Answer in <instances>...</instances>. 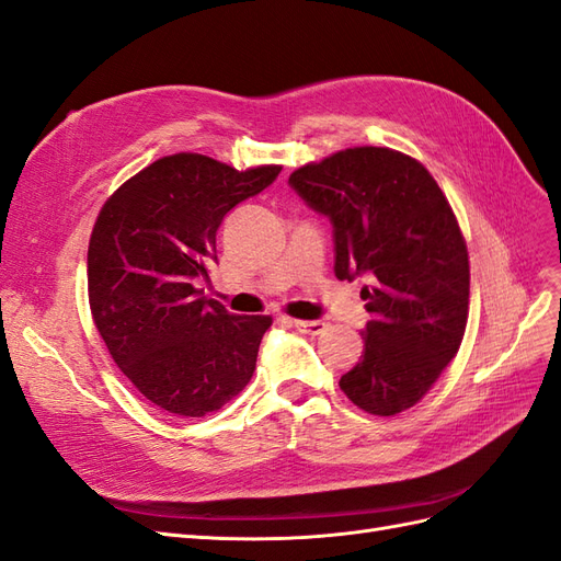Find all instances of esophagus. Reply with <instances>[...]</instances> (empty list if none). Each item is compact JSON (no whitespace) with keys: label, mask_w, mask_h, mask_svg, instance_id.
<instances>
[{"label":"esophagus","mask_w":561,"mask_h":561,"mask_svg":"<svg viewBox=\"0 0 561 561\" xmlns=\"http://www.w3.org/2000/svg\"><path fill=\"white\" fill-rule=\"evenodd\" d=\"M294 327L300 333H310V335H319V333H324V329H327V324L319 322V319H294Z\"/></svg>","instance_id":"esophagus-1"}]
</instances>
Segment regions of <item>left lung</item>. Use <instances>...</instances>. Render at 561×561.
<instances>
[{"label": "left lung", "instance_id": "left-lung-1", "mask_svg": "<svg viewBox=\"0 0 561 561\" xmlns=\"http://www.w3.org/2000/svg\"><path fill=\"white\" fill-rule=\"evenodd\" d=\"M289 185L333 226V272L366 277L364 355L341 390L366 413L421 402L460 347L470 306L468 247L444 192L413 157L347 148L291 173Z\"/></svg>", "mask_w": 561, "mask_h": 561}]
</instances>
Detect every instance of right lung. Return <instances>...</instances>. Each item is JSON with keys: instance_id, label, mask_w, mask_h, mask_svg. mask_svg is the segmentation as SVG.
Segmentation results:
<instances>
[{"instance_id": "1", "label": "right lung", "mask_w": 561, "mask_h": 561, "mask_svg": "<svg viewBox=\"0 0 561 561\" xmlns=\"http://www.w3.org/2000/svg\"><path fill=\"white\" fill-rule=\"evenodd\" d=\"M282 167L237 171L197 152L157 159L95 218L89 306L112 359L136 390L175 415L218 411L244 390L272 317L232 314L202 296L216 232Z\"/></svg>"}]
</instances>
